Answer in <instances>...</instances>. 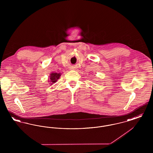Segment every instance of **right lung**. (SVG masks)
Wrapping results in <instances>:
<instances>
[{
	"label": "right lung",
	"mask_w": 153,
	"mask_h": 153,
	"mask_svg": "<svg viewBox=\"0 0 153 153\" xmlns=\"http://www.w3.org/2000/svg\"><path fill=\"white\" fill-rule=\"evenodd\" d=\"M60 76H61V73H54V72L51 73L49 82H51L50 84H51V85L53 84V83H55L57 81Z\"/></svg>",
	"instance_id": "1"
}]
</instances>
